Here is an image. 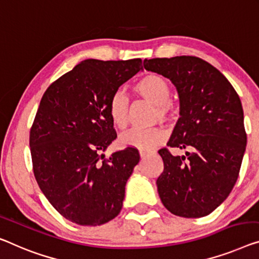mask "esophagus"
<instances>
[{
	"mask_svg": "<svg viewBox=\"0 0 259 259\" xmlns=\"http://www.w3.org/2000/svg\"><path fill=\"white\" fill-rule=\"evenodd\" d=\"M140 154H141V158H145L149 154V151H144V150H141Z\"/></svg>",
	"mask_w": 259,
	"mask_h": 259,
	"instance_id": "obj_1",
	"label": "esophagus"
}]
</instances>
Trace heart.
<instances>
[{
    "label": "heart",
    "mask_w": 259,
    "mask_h": 259,
    "mask_svg": "<svg viewBox=\"0 0 259 259\" xmlns=\"http://www.w3.org/2000/svg\"><path fill=\"white\" fill-rule=\"evenodd\" d=\"M135 92L142 98L156 105L154 119H169L173 116V107L169 103L171 84L159 74H148L135 83ZM108 114L113 125L117 129H125L129 123V100L122 92H115L108 103ZM165 140V131L159 126L149 129H133L122 134L118 138L121 146H133L140 150H151L160 145Z\"/></svg>",
    "instance_id": "1"
}]
</instances>
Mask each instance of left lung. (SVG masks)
<instances>
[{"instance_id": "obj_1", "label": "left lung", "mask_w": 259, "mask_h": 259, "mask_svg": "<svg viewBox=\"0 0 259 259\" xmlns=\"http://www.w3.org/2000/svg\"><path fill=\"white\" fill-rule=\"evenodd\" d=\"M144 68L172 81L179 94L180 117L168 148L158 153L164 171L157 179L165 208L181 218L210 214L236 184L246 146L240 96L218 68L201 58L180 56L144 60Z\"/></svg>"}]
</instances>
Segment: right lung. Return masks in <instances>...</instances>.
Masks as SVG:
<instances>
[{"mask_svg":"<svg viewBox=\"0 0 259 259\" xmlns=\"http://www.w3.org/2000/svg\"><path fill=\"white\" fill-rule=\"evenodd\" d=\"M142 69V59H87L50 84L30 129L34 178L46 199L79 226H101L119 214L137 149L105 158L117 135L108 103Z\"/></svg>","mask_w":259,"mask_h":259,"instance_id":"add662e5","label":"right lung"}]
</instances>
